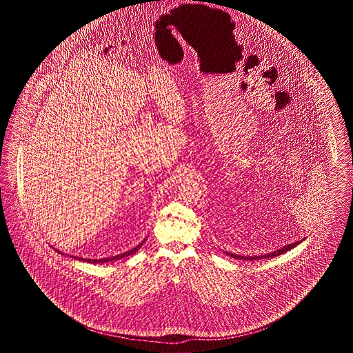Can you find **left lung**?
I'll use <instances>...</instances> for the list:
<instances>
[{
	"instance_id": "left-lung-1",
	"label": "left lung",
	"mask_w": 353,
	"mask_h": 353,
	"mask_svg": "<svg viewBox=\"0 0 353 353\" xmlns=\"http://www.w3.org/2000/svg\"><path fill=\"white\" fill-rule=\"evenodd\" d=\"M302 241H298V242H295V243H290V245H287L285 248H282V249H279V250H276V252H270V254H265V255H255V256H243V255H236V254H229V252H226L229 256H233V258H236V259H243V261H258V259H265V258H272V256H276V255H281V254H283V252H288V250H291V249H294L296 245H299Z\"/></svg>"
}]
</instances>
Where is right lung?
<instances>
[{"mask_svg":"<svg viewBox=\"0 0 353 353\" xmlns=\"http://www.w3.org/2000/svg\"><path fill=\"white\" fill-rule=\"evenodd\" d=\"M145 242V239L140 243V245H137L134 249L132 250H130V252H123V254H119V255H115V256H110V258H103V259H83V258H81L79 261H85V262H88V263H104V262H110V261H117V259H121V258H124V256H128V255H131V254H134V252H137L140 248H141V245Z\"/></svg>","mask_w":353,"mask_h":353,"instance_id":"obj_1","label":"right lung"}]
</instances>
